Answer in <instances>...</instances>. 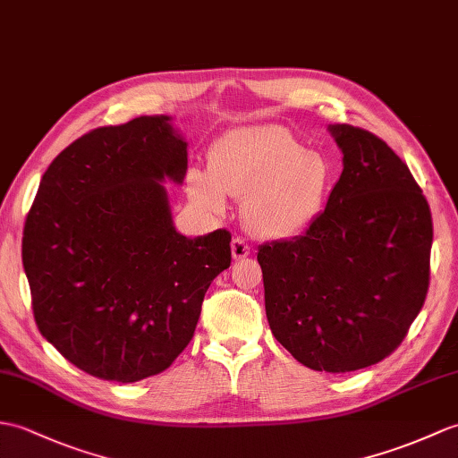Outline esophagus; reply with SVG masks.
Wrapping results in <instances>:
<instances>
[{
	"label": "esophagus",
	"mask_w": 458,
	"mask_h": 458,
	"mask_svg": "<svg viewBox=\"0 0 458 458\" xmlns=\"http://www.w3.org/2000/svg\"><path fill=\"white\" fill-rule=\"evenodd\" d=\"M251 251H253V248L250 246L246 238L236 236V238L232 240V258L236 259V261L246 259L248 255H251Z\"/></svg>",
	"instance_id": "obj_1"
}]
</instances>
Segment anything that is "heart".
Masks as SVG:
<instances>
[{
	"label": "heart",
	"instance_id": "obj_1",
	"mask_svg": "<svg viewBox=\"0 0 458 458\" xmlns=\"http://www.w3.org/2000/svg\"><path fill=\"white\" fill-rule=\"evenodd\" d=\"M334 185V167L283 126H250L225 134L210 150V175L195 172L189 193L222 212L225 193L243 200L248 226L263 238H291L320 215Z\"/></svg>",
	"mask_w": 458,
	"mask_h": 458
}]
</instances>
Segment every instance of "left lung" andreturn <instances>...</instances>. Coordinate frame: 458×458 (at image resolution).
<instances>
[{
  "label": "left lung",
  "instance_id": "obj_1",
  "mask_svg": "<svg viewBox=\"0 0 458 458\" xmlns=\"http://www.w3.org/2000/svg\"><path fill=\"white\" fill-rule=\"evenodd\" d=\"M344 172L302 236L265 243L273 335L314 370L351 373L403 342L429 289L433 220L400 156L377 134L329 126Z\"/></svg>",
  "mask_w": 458,
  "mask_h": 458
}]
</instances>
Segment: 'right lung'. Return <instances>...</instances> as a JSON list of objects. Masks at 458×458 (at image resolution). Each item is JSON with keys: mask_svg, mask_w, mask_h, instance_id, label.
Here are the masks:
<instances>
[{"mask_svg": "<svg viewBox=\"0 0 458 458\" xmlns=\"http://www.w3.org/2000/svg\"><path fill=\"white\" fill-rule=\"evenodd\" d=\"M167 121L138 116L73 140L42 175L25 220L38 332L103 380L164 373L232 261L226 228L195 240L174 228L159 181H183L187 144Z\"/></svg>", "mask_w": 458, "mask_h": 458, "instance_id": "obj_1", "label": "right lung"}]
</instances>
